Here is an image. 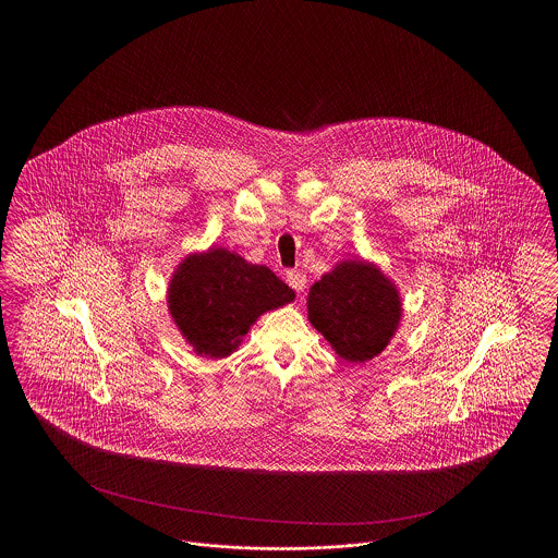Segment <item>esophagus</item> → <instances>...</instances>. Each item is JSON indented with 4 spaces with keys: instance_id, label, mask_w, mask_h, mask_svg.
<instances>
[{
    "instance_id": "34e87169",
    "label": "esophagus",
    "mask_w": 558,
    "mask_h": 558,
    "mask_svg": "<svg viewBox=\"0 0 558 558\" xmlns=\"http://www.w3.org/2000/svg\"><path fill=\"white\" fill-rule=\"evenodd\" d=\"M287 282L294 291L303 292L305 291V284H307V276L299 269H291V271H287Z\"/></svg>"
}]
</instances>
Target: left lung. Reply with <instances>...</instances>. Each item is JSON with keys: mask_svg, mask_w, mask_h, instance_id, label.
<instances>
[{"mask_svg": "<svg viewBox=\"0 0 558 558\" xmlns=\"http://www.w3.org/2000/svg\"><path fill=\"white\" fill-rule=\"evenodd\" d=\"M401 296L391 278L366 259H343L312 284L307 318L347 362H368L398 332Z\"/></svg>", "mask_w": 558, "mask_h": 558, "instance_id": "left-lung-1", "label": "left lung"}]
</instances>
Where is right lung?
<instances>
[{"mask_svg":"<svg viewBox=\"0 0 558 558\" xmlns=\"http://www.w3.org/2000/svg\"><path fill=\"white\" fill-rule=\"evenodd\" d=\"M291 301L294 291L269 267L223 246L190 253L167 289L173 324L194 353L209 360L232 355L259 316Z\"/></svg>","mask_w":558,"mask_h":558,"instance_id":"right-lung-1","label":"right lung"}]
</instances>
